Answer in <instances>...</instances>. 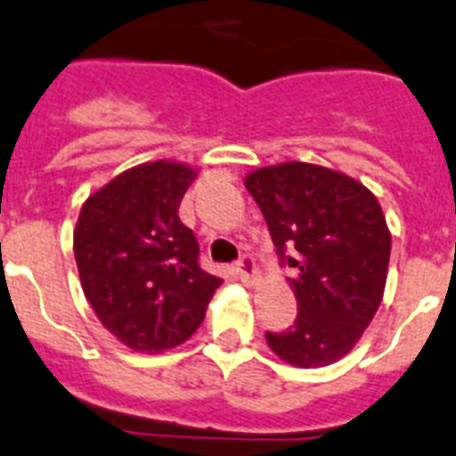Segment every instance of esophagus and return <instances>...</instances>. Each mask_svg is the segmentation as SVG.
<instances>
[{
  "mask_svg": "<svg viewBox=\"0 0 456 456\" xmlns=\"http://www.w3.org/2000/svg\"><path fill=\"white\" fill-rule=\"evenodd\" d=\"M235 270L247 286H256V281H258V270H256V263L251 256H242V258L237 260Z\"/></svg>",
  "mask_w": 456,
  "mask_h": 456,
  "instance_id": "1",
  "label": "esophagus"
}]
</instances>
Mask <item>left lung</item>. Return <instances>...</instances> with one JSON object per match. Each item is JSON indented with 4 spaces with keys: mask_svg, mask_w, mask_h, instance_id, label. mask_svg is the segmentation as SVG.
<instances>
[{
    "mask_svg": "<svg viewBox=\"0 0 456 456\" xmlns=\"http://www.w3.org/2000/svg\"><path fill=\"white\" fill-rule=\"evenodd\" d=\"M244 186L276 254L295 267L297 318L265 332L267 346L293 367H328L348 355L383 302L392 248L383 209L362 182L314 163L258 168Z\"/></svg>",
    "mask_w": 456,
    "mask_h": 456,
    "instance_id": "8db88e82",
    "label": "left lung"
}]
</instances>
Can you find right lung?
<instances>
[{
  "instance_id": "1",
  "label": "right lung",
  "mask_w": 456,
  "mask_h": 456,
  "mask_svg": "<svg viewBox=\"0 0 456 456\" xmlns=\"http://www.w3.org/2000/svg\"><path fill=\"white\" fill-rule=\"evenodd\" d=\"M196 168L151 161L124 170L85 200L73 254L103 328L138 353L184 344L221 279L198 265L196 235L177 216Z\"/></svg>"
}]
</instances>
